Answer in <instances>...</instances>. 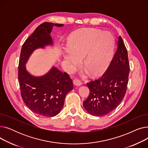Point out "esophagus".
<instances>
[{
  "instance_id": "34e87169",
  "label": "esophagus",
  "mask_w": 148,
  "mask_h": 148,
  "mask_svg": "<svg viewBox=\"0 0 148 148\" xmlns=\"http://www.w3.org/2000/svg\"><path fill=\"white\" fill-rule=\"evenodd\" d=\"M73 83L75 85V86H81V85L82 84V83L81 82V81L79 79H74V81H73Z\"/></svg>"
}]
</instances>
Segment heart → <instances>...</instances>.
<instances>
[{
	"mask_svg": "<svg viewBox=\"0 0 148 148\" xmlns=\"http://www.w3.org/2000/svg\"><path fill=\"white\" fill-rule=\"evenodd\" d=\"M114 38L108 32L95 29H82L70 38L69 50L62 53L68 64V70L78 66L83 59V66L92 75L103 73L112 59Z\"/></svg>",
	"mask_w": 148,
	"mask_h": 148,
	"instance_id": "1",
	"label": "heart"
}]
</instances>
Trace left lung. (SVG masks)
<instances>
[{
    "instance_id": "8db88e82",
    "label": "left lung",
    "mask_w": 148,
    "mask_h": 148,
    "mask_svg": "<svg viewBox=\"0 0 148 148\" xmlns=\"http://www.w3.org/2000/svg\"><path fill=\"white\" fill-rule=\"evenodd\" d=\"M129 73L127 50L119 36L117 50L105 73L87 83L90 94L83 106L88 113L102 116L115 109L125 96Z\"/></svg>"
}]
</instances>
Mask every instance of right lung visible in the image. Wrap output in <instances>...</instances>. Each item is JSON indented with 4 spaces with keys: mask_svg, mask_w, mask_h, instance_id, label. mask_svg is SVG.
Instances as JSON below:
<instances>
[{
    "mask_svg": "<svg viewBox=\"0 0 148 148\" xmlns=\"http://www.w3.org/2000/svg\"><path fill=\"white\" fill-rule=\"evenodd\" d=\"M63 26L42 23L25 41L20 53L18 77L22 99L30 110L45 117H53L60 112L66 94L73 89L72 80L55 66L42 76H34L27 71L26 64L35 50L53 45L50 35L53 27Z\"/></svg>",
    "mask_w": 148,
    "mask_h": 148,
    "instance_id": "right-lung-1",
    "label": "right lung"
}]
</instances>
